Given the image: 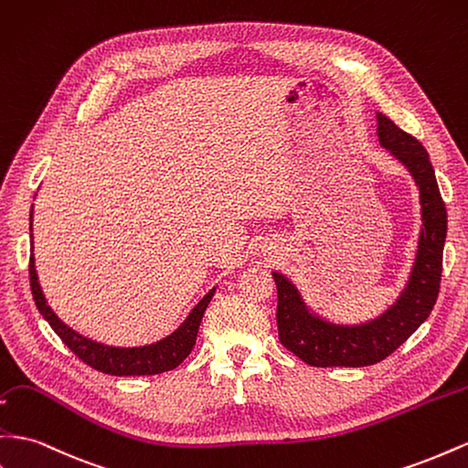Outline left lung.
<instances>
[{
  "instance_id": "obj_1",
  "label": "left lung",
  "mask_w": 468,
  "mask_h": 468,
  "mask_svg": "<svg viewBox=\"0 0 468 468\" xmlns=\"http://www.w3.org/2000/svg\"><path fill=\"white\" fill-rule=\"evenodd\" d=\"M378 144L399 161L420 193V238L410 275L388 309L360 323H335L303 299L299 287L282 271L277 285V328L282 345L309 366L362 368L389 356L431 314L443 271L447 210L425 147L376 112Z\"/></svg>"
}]
</instances>
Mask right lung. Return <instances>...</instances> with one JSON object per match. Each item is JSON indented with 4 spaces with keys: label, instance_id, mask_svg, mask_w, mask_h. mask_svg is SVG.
Here are the masks:
<instances>
[{
    "label": "right lung",
    "instance_id": "add662e5",
    "mask_svg": "<svg viewBox=\"0 0 468 468\" xmlns=\"http://www.w3.org/2000/svg\"><path fill=\"white\" fill-rule=\"evenodd\" d=\"M31 260H29V277H31V293L35 299V305L43 314V319L50 324V328L58 335V338L65 343L74 355H77L82 362L92 366L94 370L112 374V376H154L173 370L179 366L197 343V333L203 314L208 307V303L217 292V287H212L210 292L200 299L197 305L186 314V319L175 328L173 333L163 336L155 343L140 345V346H112L98 343V340L88 338L74 331L67 323L58 319V314L50 309L47 303V297L39 283V275H37L35 268V254H33V207H31Z\"/></svg>",
    "mask_w": 468,
    "mask_h": 468
}]
</instances>
